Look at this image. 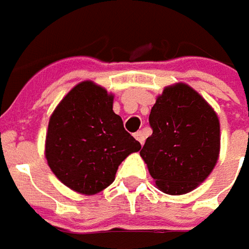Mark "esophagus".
Returning a JSON list of instances; mask_svg holds the SVG:
<instances>
[{"label":"esophagus","instance_id":"obj_1","mask_svg":"<svg viewBox=\"0 0 249 249\" xmlns=\"http://www.w3.org/2000/svg\"><path fill=\"white\" fill-rule=\"evenodd\" d=\"M134 137H136V140L139 141L140 144H144L145 134H144V131H142V130H140V131H137V133H134Z\"/></svg>","mask_w":249,"mask_h":249}]
</instances>
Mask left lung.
Wrapping results in <instances>:
<instances>
[{"label": "left lung", "instance_id": "obj_1", "mask_svg": "<svg viewBox=\"0 0 249 249\" xmlns=\"http://www.w3.org/2000/svg\"><path fill=\"white\" fill-rule=\"evenodd\" d=\"M152 129L141 158L160 191L181 196L213 170L220 151V124L213 108L184 83L166 87L149 113Z\"/></svg>", "mask_w": 249, "mask_h": 249}]
</instances>
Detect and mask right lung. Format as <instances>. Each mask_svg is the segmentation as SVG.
Masks as SVG:
<instances>
[{
	"label": "right lung",
	"mask_w": 249,
	"mask_h": 249,
	"mask_svg": "<svg viewBox=\"0 0 249 249\" xmlns=\"http://www.w3.org/2000/svg\"><path fill=\"white\" fill-rule=\"evenodd\" d=\"M141 145L113 112V95L95 83L74 86L53 112L45 158L71 190L91 196L115 180L119 165Z\"/></svg>",
	"instance_id": "obj_1"
}]
</instances>
